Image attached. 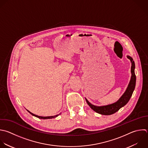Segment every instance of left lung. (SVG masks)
<instances>
[{
	"label": "left lung",
	"mask_w": 148,
	"mask_h": 148,
	"mask_svg": "<svg viewBox=\"0 0 148 148\" xmlns=\"http://www.w3.org/2000/svg\"><path fill=\"white\" fill-rule=\"evenodd\" d=\"M127 58L129 60H130L131 62V80L130 82V83L128 86V87L126 91L116 102L110 105H106V106H97L92 105L86 98V101L88 103V105L90 106V107L97 113H98L99 114H103V115H110V114H113L117 111H118L121 107L125 105L127 103V102L129 101L131 97L132 96V92L135 89V83H136V76L134 72V69H135L134 61H133V59L131 57L128 56Z\"/></svg>",
	"instance_id": "left-lung-1"
}]
</instances>
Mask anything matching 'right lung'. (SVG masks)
Instances as JSON below:
<instances>
[{
	"label": "right lung",
	"mask_w": 148,
	"mask_h": 148,
	"mask_svg": "<svg viewBox=\"0 0 148 148\" xmlns=\"http://www.w3.org/2000/svg\"><path fill=\"white\" fill-rule=\"evenodd\" d=\"M28 112H29L31 114H32L33 116L36 117H38L39 119H52V118H54V117H56L57 116H58V114L57 115H56V116H46V117H44V116H38V115H36L35 114H33L32 113L30 112L29 110H28Z\"/></svg>",
	"instance_id": "add662e5"
}]
</instances>
